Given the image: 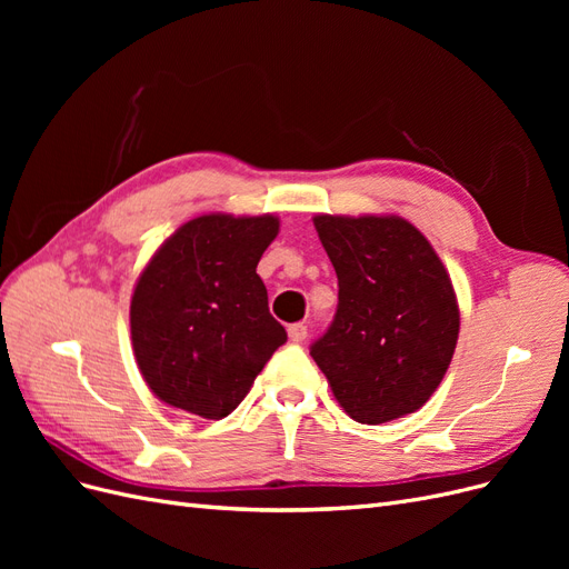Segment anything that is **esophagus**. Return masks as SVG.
I'll use <instances>...</instances> for the list:
<instances>
[{
    "mask_svg": "<svg viewBox=\"0 0 569 569\" xmlns=\"http://www.w3.org/2000/svg\"><path fill=\"white\" fill-rule=\"evenodd\" d=\"M289 339L295 341V343H301L306 337H308V330H306V325L303 322H295V325H289Z\"/></svg>",
    "mask_w": 569,
    "mask_h": 569,
    "instance_id": "1",
    "label": "esophagus"
}]
</instances>
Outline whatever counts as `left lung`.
Wrapping results in <instances>:
<instances>
[{
    "instance_id": "1",
    "label": "left lung",
    "mask_w": 569,
    "mask_h": 569,
    "mask_svg": "<svg viewBox=\"0 0 569 569\" xmlns=\"http://www.w3.org/2000/svg\"><path fill=\"white\" fill-rule=\"evenodd\" d=\"M339 280L332 325L311 356L356 422L416 412L441 385L460 313L449 272L425 234L399 216H316Z\"/></svg>"
}]
</instances>
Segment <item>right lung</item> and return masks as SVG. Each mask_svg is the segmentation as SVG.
<instances>
[{
	"label": "right lung",
	"mask_w": 569,
	"mask_h": 569,
	"mask_svg": "<svg viewBox=\"0 0 569 569\" xmlns=\"http://www.w3.org/2000/svg\"><path fill=\"white\" fill-rule=\"evenodd\" d=\"M280 220L209 213L170 234L134 284L130 335L149 389L206 420L228 418L287 341L256 266Z\"/></svg>",
	"instance_id": "1"
}]
</instances>
